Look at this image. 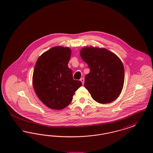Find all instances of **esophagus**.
<instances>
[{
  "label": "esophagus",
  "mask_w": 153,
  "mask_h": 153,
  "mask_svg": "<svg viewBox=\"0 0 153 153\" xmlns=\"http://www.w3.org/2000/svg\"><path fill=\"white\" fill-rule=\"evenodd\" d=\"M80 81L82 82V84H84V78H81V79H80Z\"/></svg>",
  "instance_id": "esophagus-1"
}]
</instances>
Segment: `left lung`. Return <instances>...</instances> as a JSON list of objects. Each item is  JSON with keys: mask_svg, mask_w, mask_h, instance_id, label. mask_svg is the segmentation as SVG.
Listing matches in <instances>:
<instances>
[{"mask_svg": "<svg viewBox=\"0 0 153 153\" xmlns=\"http://www.w3.org/2000/svg\"><path fill=\"white\" fill-rule=\"evenodd\" d=\"M82 59L90 72L85 77L84 86L95 101L109 103L117 99L123 87L124 69L121 60L104 48L85 47L80 51Z\"/></svg>", "mask_w": 153, "mask_h": 153, "instance_id": "obj_1", "label": "left lung"}]
</instances>
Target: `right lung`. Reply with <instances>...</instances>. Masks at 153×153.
<instances>
[{"label": "right lung", "mask_w": 153, "mask_h": 153, "mask_svg": "<svg viewBox=\"0 0 153 153\" xmlns=\"http://www.w3.org/2000/svg\"><path fill=\"white\" fill-rule=\"evenodd\" d=\"M71 50L67 47H53L36 61L33 84L39 99L53 109L65 108L72 102L74 92L82 85L73 80L72 71L68 64Z\"/></svg>", "instance_id": "add662e5"}]
</instances>
